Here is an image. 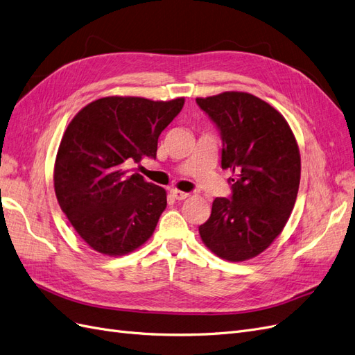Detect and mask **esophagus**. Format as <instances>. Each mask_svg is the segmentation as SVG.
<instances>
[{
	"label": "esophagus",
	"instance_id": "esophagus-1",
	"mask_svg": "<svg viewBox=\"0 0 355 355\" xmlns=\"http://www.w3.org/2000/svg\"><path fill=\"white\" fill-rule=\"evenodd\" d=\"M171 196H173L174 199L177 200H184L189 198V193H184V191H180L177 189H171Z\"/></svg>",
	"mask_w": 355,
	"mask_h": 355
}]
</instances>
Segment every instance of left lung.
Wrapping results in <instances>:
<instances>
[{
  "instance_id": "obj_1",
  "label": "left lung",
  "mask_w": 355,
  "mask_h": 355,
  "mask_svg": "<svg viewBox=\"0 0 355 355\" xmlns=\"http://www.w3.org/2000/svg\"><path fill=\"white\" fill-rule=\"evenodd\" d=\"M221 137V168L232 194L216 198L199 233L214 254L245 261L267 249L288 223L301 180V156L288 122L248 93L196 98Z\"/></svg>"
}]
</instances>
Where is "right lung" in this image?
<instances>
[{
  "label": "right lung",
  "mask_w": 355,
  "mask_h": 355,
  "mask_svg": "<svg viewBox=\"0 0 355 355\" xmlns=\"http://www.w3.org/2000/svg\"><path fill=\"white\" fill-rule=\"evenodd\" d=\"M182 106L184 98L105 97L78 112L67 127L55 157V196L97 252L128 254L155 232L166 191L127 165L156 159L159 135Z\"/></svg>",
  "instance_id": "obj_1"
}]
</instances>
